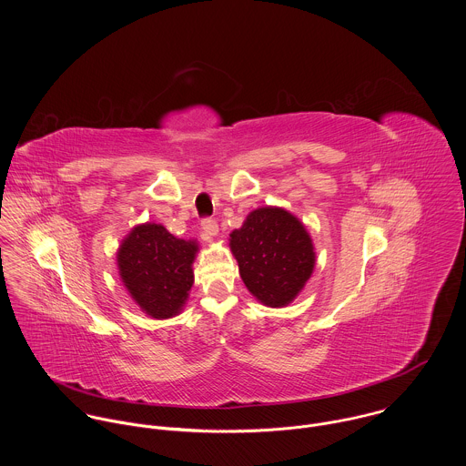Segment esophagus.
Listing matches in <instances>:
<instances>
[{
  "label": "esophagus",
  "instance_id": "obj_1",
  "mask_svg": "<svg viewBox=\"0 0 466 466\" xmlns=\"http://www.w3.org/2000/svg\"><path fill=\"white\" fill-rule=\"evenodd\" d=\"M200 226H202L204 238H213L218 233V224L215 218H202Z\"/></svg>",
  "mask_w": 466,
  "mask_h": 466
}]
</instances>
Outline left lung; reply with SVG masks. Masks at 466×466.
Wrapping results in <instances>:
<instances>
[{
	"label": "left lung",
	"instance_id": "obj_1",
	"mask_svg": "<svg viewBox=\"0 0 466 466\" xmlns=\"http://www.w3.org/2000/svg\"><path fill=\"white\" fill-rule=\"evenodd\" d=\"M248 290L267 307H285L303 290L316 266L312 238L305 226L283 208L251 211L229 235Z\"/></svg>",
	"mask_w": 466,
	"mask_h": 466
}]
</instances>
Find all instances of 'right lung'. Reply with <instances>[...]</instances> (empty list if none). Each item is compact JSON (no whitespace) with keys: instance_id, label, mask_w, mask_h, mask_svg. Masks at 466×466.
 <instances>
[{"instance_id":"obj_1","label":"right lung","mask_w":466,"mask_h":466,"mask_svg":"<svg viewBox=\"0 0 466 466\" xmlns=\"http://www.w3.org/2000/svg\"><path fill=\"white\" fill-rule=\"evenodd\" d=\"M196 240L176 238L161 224L147 222L124 238L116 260L120 278L139 309L154 319L181 312L194 285Z\"/></svg>"}]
</instances>
